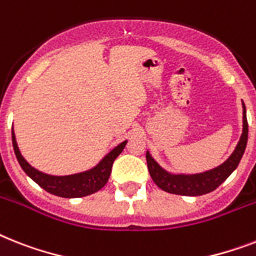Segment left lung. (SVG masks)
I'll return each instance as SVG.
<instances>
[{
    "label": "left lung",
    "mask_w": 256,
    "mask_h": 256,
    "mask_svg": "<svg viewBox=\"0 0 256 256\" xmlns=\"http://www.w3.org/2000/svg\"><path fill=\"white\" fill-rule=\"evenodd\" d=\"M243 105V130L242 135L236 150L229 156L226 162L213 168L210 171L201 172V174H194V175H174L170 174L166 170L159 166L154 158L146 152V160L148 172L154 182L163 190L174 194H180V196H201L212 192L221 186L226 178L232 174V171L238 167L240 159H242L244 150L247 144V136H248V124H247L246 117V106Z\"/></svg>",
    "instance_id": "8db88e82"
}]
</instances>
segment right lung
<instances>
[{
  "instance_id": "add662e5",
  "label": "right lung",
  "mask_w": 256,
  "mask_h": 256,
  "mask_svg": "<svg viewBox=\"0 0 256 256\" xmlns=\"http://www.w3.org/2000/svg\"><path fill=\"white\" fill-rule=\"evenodd\" d=\"M12 139H13V148L16 159H18V163L20 164L22 170L26 172V175L32 178L38 186H40L48 193L55 194V196L64 197V198L88 196V194H92V193L97 192V190L102 188L109 180L113 162L124 151V146L128 143V140L120 143L92 170L80 172V174H74V175L52 176L35 170L34 167H31L30 164L27 163L26 159L20 155V151L18 148V144H16L14 130H12Z\"/></svg>"
}]
</instances>
